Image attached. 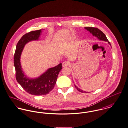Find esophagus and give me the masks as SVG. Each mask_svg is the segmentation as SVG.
Listing matches in <instances>:
<instances>
[{
	"instance_id": "1",
	"label": "esophagus",
	"mask_w": 128,
	"mask_h": 128,
	"mask_svg": "<svg viewBox=\"0 0 128 128\" xmlns=\"http://www.w3.org/2000/svg\"><path fill=\"white\" fill-rule=\"evenodd\" d=\"M69 65H70V62H69L68 61H64L62 63V66L63 67H66L69 66Z\"/></svg>"
}]
</instances>
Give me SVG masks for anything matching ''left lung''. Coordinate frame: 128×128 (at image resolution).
Wrapping results in <instances>:
<instances>
[{
  "instance_id": "1",
  "label": "left lung",
  "mask_w": 128,
  "mask_h": 128,
  "mask_svg": "<svg viewBox=\"0 0 128 128\" xmlns=\"http://www.w3.org/2000/svg\"><path fill=\"white\" fill-rule=\"evenodd\" d=\"M85 29L87 30L88 31H89L91 34H92V35L93 36L97 37L100 40H102V41L108 42V44H110V43L108 40L105 34L102 31H100L99 29L96 28H93V27H85ZM74 86H75V87L76 88V89L79 92H82V93H85L86 92L85 91H84L83 90H81L80 89L78 88L76 85H74Z\"/></svg>"
}]
</instances>
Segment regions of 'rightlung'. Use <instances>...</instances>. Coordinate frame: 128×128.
Segmentation results:
<instances>
[{"label": "right lung", "instance_id": "add662e5", "mask_svg": "<svg viewBox=\"0 0 128 128\" xmlns=\"http://www.w3.org/2000/svg\"><path fill=\"white\" fill-rule=\"evenodd\" d=\"M41 30L32 31L22 36L16 44L14 58L16 81L26 92L36 96L45 95L53 89L58 74L62 68V64L60 63L54 67L48 69L40 76L35 79L28 78L22 71L20 57L24 46L31 41L38 40Z\"/></svg>", "mask_w": 128, "mask_h": 128}]
</instances>
